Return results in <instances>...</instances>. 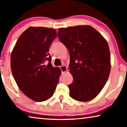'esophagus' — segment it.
Returning a JSON list of instances; mask_svg holds the SVG:
<instances>
[{"label":"esophagus","mask_w":127,"mask_h":127,"mask_svg":"<svg viewBox=\"0 0 127 127\" xmlns=\"http://www.w3.org/2000/svg\"><path fill=\"white\" fill-rule=\"evenodd\" d=\"M60 68L61 69L62 72L63 73H65L66 71H67V67H66V66L65 65L61 66H60Z\"/></svg>","instance_id":"1"}]
</instances>
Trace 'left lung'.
Here are the masks:
<instances>
[{
  "mask_svg": "<svg viewBox=\"0 0 127 127\" xmlns=\"http://www.w3.org/2000/svg\"><path fill=\"white\" fill-rule=\"evenodd\" d=\"M61 41L70 54L69 96L78 101L95 98L106 84L111 69L110 53L105 38L89 25L60 28Z\"/></svg>",
  "mask_w": 127,
  "mask_h": 127,
  "instance_id": "1",
  "label": "left lung"
}]
</instances>
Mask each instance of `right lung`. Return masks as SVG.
I'll list each match as a JSON object with an SVG mask.
<instances>
[{"label":"right lung","mask_w":127,"mask_h":127,"mask_svg":"<svg viewBox=\"0 0 127 127\" xmlns=\"http://www.w3.org/2000/svg\"><path fill=\"white\" fill-rule=\"evenodd\" d=\"M57 36L55 29L31 26L21 34L12 51L10 68L15 81L27 97L36 102L52 97L59 82L61 70L52 65L48 53Z\"/></svg>","instance_id":"add662e5"}]
</instances>
